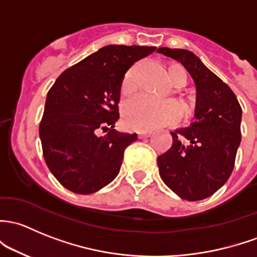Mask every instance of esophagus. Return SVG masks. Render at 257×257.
Returning <instances> with one entry per match:
<instances>
[{
  "label": "esophagus",
  "mask_w": 257,
  "mask_h": 257,
  "mask_svg": "<svg viewBox=\"0 0 257 257\" xmlns=\"http://www.w3.org/2000/svg\"><path fill=\"white\" fill-rule=\"evenodd\" d=\"M138 137H139L140 139H145V138L151 137V133L150 132H140V133L138 134Z\"/></svg>",
  "instance_id": "esophagus-1"
}]
</instances>
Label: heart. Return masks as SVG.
<instances>
[{"label":"heart","mask_w":257,"mask_h":257,"mask_svg":"<svg viewBox=\"0 0 257 257\" xmlns=\"http://www.w3.org/2000/svg\"><path fill=\"white\" fill-rule=\"evenodd\" d=\"M142 64L132 66L121 81L124 93L133 92L137 88ZM167 79L175 87H183L187 83V74L180 65H171L167 69ZM181 109L176 102H159L145 94H139L129 99L123 108V121L134 131H151L160 126L174 124L180 119Z\"/></svg>","instance_id":"obj_1"}]
</instances>
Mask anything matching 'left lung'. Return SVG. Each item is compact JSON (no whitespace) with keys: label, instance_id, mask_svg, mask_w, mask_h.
<instances>
[{"label":"left lung","instance_id":"obj_1","mask_svg":"<svg viewBox=\"0 0 257 257\" xmlns=\"http://www.w3.org/2000/svg\"><path fill=\"white\" fill-rule=\"evenodd\" d=\"M158 53L182 64L196 85V120L171 132L172 147L158 158L159 172L178 197L201 201L230 177L241 142V107L231 88L192 51L159 48Z\"/></svg>","mask_w":257,"mask_h":257}]
</instances>
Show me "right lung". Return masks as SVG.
<instances>
[{
	"label": "right lung",
	"mask_w": 257,
	"mask_h": 257,
	"mask_svg": "<svg viewBox=\"0 0 257 257\" xmlns=\"http://www.w3.org/2000/svg\"><path fill=\"white\" fill-rule=\"evenodd\" d=\"M156 47L107 45L66 69L48 92L39 125L51 174L74 193L99 191L117 177L136 133L114 129L124 75ZM102 128L104 136H97Z\"/></svg>",
	"instance_id": "obj_1"
}]
</instances>
